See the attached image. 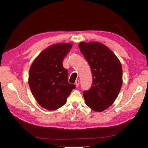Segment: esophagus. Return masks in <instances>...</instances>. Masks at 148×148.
Instances as JSON below:
<instances>
[{"label": "esophagus", "mask_w": 148, "mask_h": 148, "mask_svg": "<svg viewBox=\"0 0 148 148\" xmlns=\"http://www.w3.org/2000/svg\"><path fill=\"white\" fill-rule=\"evenodd\" d=\"M79 84H80V82H79V80H77V81H76V82H75V85H76V86H77V87H79Z\"/></svg>", "instance_id": "esophagus-1"}]
</instances>
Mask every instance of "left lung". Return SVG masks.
<instances>
[{
	"mask_svg": "<svg viewBox=\"0 0 148 148\" xmlns=\"http://www.w3.org/2000/svg\"><path fill=\"white\" fill-rule=\"evenodd\" d=\"M80 51L92 73L90 88L83 92L86 104L97 112L112 105L122 86V67L119 59L107 46L99 42H81Z\"/></svg>",
	"mask_w": 148,
	"mask_h": 148,
	"instance_id": "obj_1",
	"label": "left lung"
}]
</instances>
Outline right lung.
Instances as JSON below:
<instances>
[{
  "mask_svg": "<svg viewBox=\"0 0 148 148\" xmlns=\"http://www.w3.org/2000/svg\"><path fill=\"white\" fill-rule=\"evenodd\" d=\"M72 47L71 43L51 45L39 54L31 67L28 84L38 104L49 110L65 105L75 85L68 82L63 60Z\"/></svg>",
  "mask_w": 148,
  "mask_h": 148,
  "instance_id": "1",
  "label": "right lung"
}]
</instances>
